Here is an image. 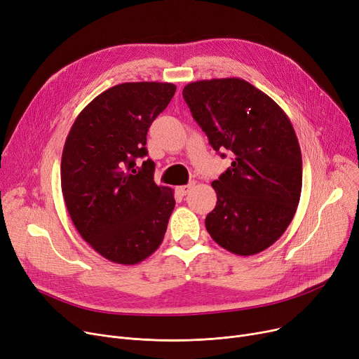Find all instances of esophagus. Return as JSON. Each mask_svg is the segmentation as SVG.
I'll use <instances>...</instances> for the list:
<instances>
[{
  "instance_id": "34e87169",
  "label": "esophagus",
  "mask_w": 359,
  "mask_h": 359,
  "mask_svg": "<svg viewBox=\"0 0 359 359\" xmlns=\"http://www.w3.org/2000/svg\"><path fill=\"white\" fill-rule=\"evenodd\" d=\"M194 184H195V183H189V184H184V186H177V187H176V191H177V194H179L180 196H184L186 194H189V192H191V189L194 187Z\"/></svg>"
}]
</instances>
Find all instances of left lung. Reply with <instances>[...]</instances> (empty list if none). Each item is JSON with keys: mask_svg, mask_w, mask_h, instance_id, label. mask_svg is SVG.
<instances>
[{"mask_svg": "<svg viewBox=\"0 0 359 359\" xmlns=\"http://www.w3.org/2000/svg\"><path fill=\"white\" fill-rule=\"evenodd\" d=\"M183 97L212 148L233 153L231 165L212 182L217 206L206 215V230L234 255L263 252L288 229L303 186L291 121L268 94L241 79L189 83Z\"/></svg>", "mask_w": 359, "mask_h": 359, "instance_id": "1", "label": "left lung"}]
</instances>
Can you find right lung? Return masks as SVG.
<instances>
[{
    "mask_svg": "<svg viewBox=\"0 0 359 359\" xmlns=\"http://www.w3.org/2000/svg\"><path fill=\"white\" fill-rule=\"evenodd\" d=\"M172 83L110 87L75 119L61 160L68 214L99 255L121 265L137 263L161 244L175 194L154 182V161L137 167L148 151L147 132L175 96Z\"/></svg>",
    "mask_w": 359,
    "mask_h": 359,
    "instance_id": "obj_1",
    "label": "right lung"
}]
</instances>
